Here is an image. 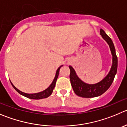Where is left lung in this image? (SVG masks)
Here are the masks:
<instances>
[{"mask_svg": "<svg viewBox=\"0 0 127 127\" xmlns=\"http://www.w3.org/2000/svg\"><path fill=\"white\" fill-rule=\"evenodd\" d=\"M100 35L109 45L111 52L113 56V64L110 71L107 77L101 82L94 85L87 84L83 82L77 76L74 69L71 66H69L70 70V80L71 85L75 94L81 97L92 98L102 95L109 89L114 80L115 74L117 73L118 59L116 55L114 45L111 38L106 34L103 30L100 29Z\"/></svg>", "mask_w": 127, "mask_h": 127, "instance_id": "left-lung-1", "label": "left lung"}]
</instances>
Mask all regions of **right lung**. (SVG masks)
Here are the masks:
<instances>
[{"instance_id":"right-lung-1","label":"right lung","mask_w":127,"mask_h":127,"mask_svg":"<svg viewBox=\"0 0 127 127\" xmlns=\"http://www.w3.org/2000/svg\"><path fill=\"white\" fill-rule=\"evenodd\" d=\"M60 66V67H59V68L57 69L56 72V75H55V78H54V81L52 82L51 85L46 89V90H45L43 92H41L39 93H37V94H25V93L22 92L20 91L19 90H18L14 85L11 83L12 85L13 86V87L15 89V90H16L17 92L19 93L21 95H24V96H26V97L29 98H31V99H36V100H38V99H42V98H47L48 96H50L52 94V92L53 90H54V87L55 86V84H56V81L58 77H59V70H60V67H62Z\"/></svg>"}]
</instances>
